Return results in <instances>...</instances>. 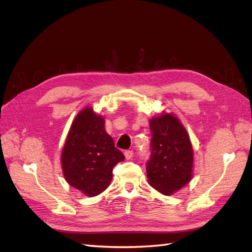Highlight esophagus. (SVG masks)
I'll use <instances>...</instances> for the list:
<instances>
[{
    "mask_svg": "<svg viewBox=\"0 0 252 252\" xmlns=\"http://www.w3.org/2000/svg\"><path fill=\"white\" fill-rule=\"evenodd\" d=\"M124 155H125V158H126L127 159H130V158L133 157V151H132V150H126V151L124 152Z\"/></svg>",
    "mask_w": 252,
    "mask_h": 252,
    "instance_id": "34e87169",
    "label": "esophagus"
}]
</instances>
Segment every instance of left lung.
Returning <instances> with one entry per match:
<instances>
[{
    "label": "left lung",
    "mask_w": 252,
    "mask_h": 252,
    "mask_svg": "<svg viewBox=\"0 0 252 252\" xmlns=\"http://www.w3.org/2000/svg\"><path fill=\"white\" fill-rule=\"evenodd\" d=\"M150 156L146 164L150 186L170 195L191 180L193 151L186 129L172 114L150 121Z\"/></svg>",
    "instance_id": "8db88e82"
}]
</instances>
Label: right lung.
I'll list each match as a JSON object with an SVG mask.
<instances>
[{
  "label": "right lung",
  "instance_id": "right-lung-1",
  "mask_svg": "<svg viewBox=\"0 0 252 252\" xmlns=\"http://www.w3.org/2000/svg\"><path fill=\"white\" fill-rule=\"evenodd\" d=\"M124 159L105 131L104 119L93 108L83 109L68 132L61 158L68 184L86 195L95 196L109 186L113 167Z\"/></svg>",
  "mask_w": 252,
  "mask_h": 252
}]
</instances>
